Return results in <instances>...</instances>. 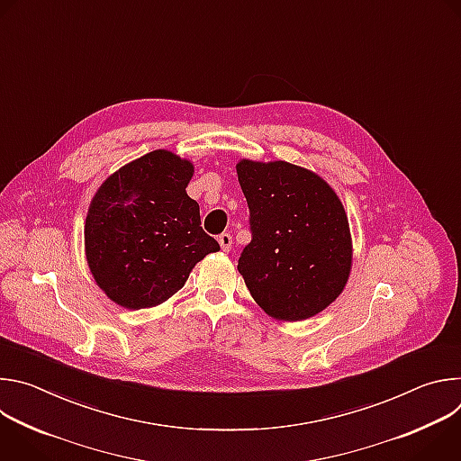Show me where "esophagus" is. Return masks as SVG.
Masks as SVG:
<instances>
[{"label":"esophagus","mask_w":461,"mask_h":461,"mask_svg":"<svg viewBox=\"0 0 461 461\" xmlns=\"http://www.w3.org/2000/svg\"><path fill=\"white\" fill-rule=\"evenodd\" d=\"M219 244L222 248V251H230L231 249V244H233V239L230 233H222L219 235Z\"/></svg>","instance_id":"34e87169"}]
</instances>
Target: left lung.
<instances>
[{"mask_svg":"<svg viewBox=\"0 0 461 461\" xmlns=\"http://www.w3.org/2000/svg\"><path fill=\"white\" fill-rule=\"evenodd\" d=\"M251 242L237 270L268 315L303 321L332 304L352 268L345 208L319 175L285 160L237 164Z\"/></svg>","mask_w":461,"mask_h":461,"instance_id":"left-lung-1","label":"left lung"}]
</instances>
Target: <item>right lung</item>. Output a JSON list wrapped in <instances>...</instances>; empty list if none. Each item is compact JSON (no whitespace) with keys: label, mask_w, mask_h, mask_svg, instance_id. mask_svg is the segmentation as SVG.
<instances>
[{"label":"right lung","mask_w":461,"mask_h":461,"mask_svg":"<svg viewBox=\"0 0 461 461\" xmlns=\"http://www.w3.org/2000/svg\"><path fill=\"white\" fill-rule=\"evenodd\" d=\"M193 164L157 149L113 173L93 196L86 257L96 285L116 304L151 308L176 294L196 262L219 251L187 196Z\"/></svg>","instance_id":"right-lung-1"}]
</instances>
